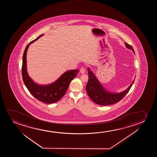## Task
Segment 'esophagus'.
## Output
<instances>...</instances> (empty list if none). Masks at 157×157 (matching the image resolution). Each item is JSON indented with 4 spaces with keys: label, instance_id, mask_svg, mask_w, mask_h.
I'll use <instances>...</instances> for the list:
<instances>
[{
    "label": "esophagus",
    "instance_id": "obj_1",
    "mask_svg": "<svg viewBox=\"0 0 157 157\" xmlns=\"http://www.w3.org/2000/svg\"><path fill=\"white\" fill-rule=\"evenodd\" d=\"M80 72L82 74H84L85 72V69L84 68V67H82L80 69Z\"/></svg>",
    "mask_w": 157,
    "mask_h": 157
}]
</instances>
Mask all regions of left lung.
<instances>
[{
  "mask_svg": "<svg viewBox=\"0 0 157 157\" xmlns=\"http://www.w3.org/2000/svg\"><path fill=\"white\" fill-rule=\"evenodd\" d=\"M126 47L130 49L135 54L133 48L131 45L125 43ZM88 81L86 85V89L88 96L94 102L98 105H110L117 103L125 97L128 93L130 89L134 82L131 85L125 90L120 93H112L108 92L101 85L98 78L95 75L94 73L91 71L90 68L88 67Z\"/></svg>",
  "mask_w": 157,
  "mask_h": 157,
  "instance_id": "8db88e82",
  "label": "left lung"
}]
</instances>
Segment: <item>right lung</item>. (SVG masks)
<instances>
[{"mask_svg": "<svg viewBox=\"0 0 157 157\" xmlns=\"http://www.w3.org/2000/svg\"><path fill=\"white\" fill-rule=\"evenodd\" d=\"M42 36L43 34L40 35L36 39L30 42L24 51L22 65V79L26 87L36 99L44 103H55L59 101L64 95L70 82L76 77L79 70H71L66 71L55 82L48 85H39L34 82L27 72V52L30 44L34 42Z\"/></svg>", "mask_w": 157, "mask_h": 157, "instance_id": "add662e5", "label": "right lung"}]
</instances>
